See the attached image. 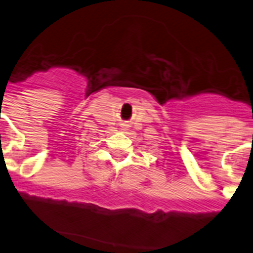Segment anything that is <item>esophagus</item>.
I'll list each match as a JSON object with an SVG mask.
<instances>
[{
  "label": "esophagus",
  "instance_id": "34e87169",
  "mask_svg": "<svg viewBox=\"0 0 253 253\" xmlns=\"http://www.w3.org/2000/svg\"><path fill=\"white\" fill-rule=\"evenodd\" d=\"M122 127H123L122 130H126V128H127V126H122Z\"/></svg>",
  "mask_w": 253,
  "mask_h": 253
}]
</instances>
